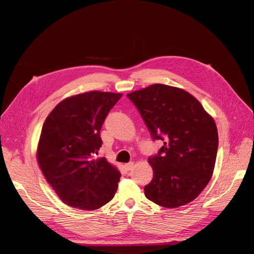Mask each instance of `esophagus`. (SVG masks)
I'll list each match as a JSON object with an SVG mask.
<instances>
[{"label":"esophagus","instance_id":"34e87169","mask_svg":"<svg viewBox=\"0 0 254 254\" xmlns=\"http://www.w3.org/2000/svg\"><path fill=\"white\" fill-rule=\"evenodd\" d=\"M133 164H134L133 162H129V163H127V164L124 165V168H125V170H126L127 172H129V171L131 170V168L133 167Z\"/></svg>","mask_w":254,"mask_h":254}]
</instances>
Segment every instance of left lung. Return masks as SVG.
Here are the masks:
<instances>
[{
    "label": "left lung",
    "mask_w": 254,
    "mask_h": 254,
    "mask_svg": "<svg viewBox=\"0 0 254 254\" xmlns=\"http://www.w3.org/2000/svg\"><path fill=\"white\" fill-rule=\"evenodd\" d=\"M154 139H162L150 157L153 180L144 195L164 208L194 200L212 178L218 149L215 121L187 91L162 83L127 94Z\"/></svg>",
    "instance_id": "obj_1"
}]
</instances>
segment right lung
Returning <instances> with one entry per match:
<instances>
[{
  "label": "right lung",
  "mask_w": 254,
  "mask_h": 254,
  "mask_svg": "<svg viewBox=\"0 0 254 254\" xmlns=\"http://www.w3.org/2000/svg\"><path fill=\"white\" fill-rule=\"evenodd\" d=\"M123 94L90 91L70 96L45 119L36 157L46 181L69 207L99 209L111 201L121 173L104 157L100 129Z\"/></svg>",
  "instance_id": "right-lung-1"
}]
</instances>
